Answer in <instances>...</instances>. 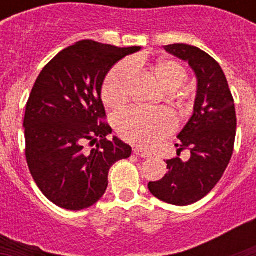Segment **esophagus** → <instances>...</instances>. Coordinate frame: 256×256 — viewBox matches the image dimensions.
<instances>
[{
  "label": "esophagus",
  "instance_id": "esophagus-1",
  "mask_svg": "<svg viewBox=\"0 0 256 256\" xmlns=\"http://www.w3.org/2000/svg\"><path fill=\"white\" fill-rule=\"evenodd\" d=\"M133 152H134L137 156H140V158H144V159H148V158H151L150 152H148V151H144V150H141V148H133Z\"/></svg>",
  "mask_w": 256,
  "mask_h": 256
}]
</instances>
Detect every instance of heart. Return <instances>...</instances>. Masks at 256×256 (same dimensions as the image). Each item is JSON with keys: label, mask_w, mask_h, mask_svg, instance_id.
Instances as JSON below:
<instances>
[{"label": "heart", "mask_w": 256, "mask_h": 256, "mask_svg": "<svg viewBox=\"0 0 256 256\" xmlns=\"http://www.w3.org/2000/svg\"><path fill=\"white\" fill-rule=\"evenodd\" d=\"M141 65L138 60L133 61V66ZM151 76L165 92H174L187 80L184 68L177 61L162 58L150 66ZM132 78V66L126 62L118 65L108 73L102 87V100L108 106L119 108L126 102L130 94ZM116 126L119 134L126 141L150 148L164 138L174 130L172 115L162 110L148 112L141 108H132L118 116Z\"/></svg>", "instance_id": "obj_1"}]
</instances>
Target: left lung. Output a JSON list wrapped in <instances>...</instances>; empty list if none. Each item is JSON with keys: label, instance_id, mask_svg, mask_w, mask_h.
Wrapping results in <instances>:
<instances>
[{"label": "left lung", "instance_id": "left-lung-1", "mask_svg": "<svg viewBox=\"0 0 256 256\" xmlns=\"http://www.w3.org/2000/svg\"><path fill=\"white\" fill-rule=\"evenodd\" d=\"M164 50L188 62L195 73L196 97L194 114L177 136V155L187 148L191 156L166 160L160 180L148 183L155 198L177 206H186L209 194L224 173L234 154L236 110L232 94L220 65L195 46L176 44Z\"/></svg>", "mask_w": 256, "mask_h": 256}]
</instances>
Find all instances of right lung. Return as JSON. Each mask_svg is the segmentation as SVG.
Wrapping results in <instances>:
<instances>
[{"mask_svg": "<svg viewBox=\"0 0 256 256\" xmlns=\"http://www.w3.org/2000/svg\"><path fill=\"white\" fill-rule=\"evenodd\" d=\"M141 47H119L91 40L58 52L44 68L26 102V156L32 177L51 202L82 210L100 200L108 170L130 158L132 148L102 123L104 80L112 66ZM87 140L96 148L87 152Z\"/></svg>", "mask_w": 256, "mask_h": 256, "instance_id": "right-lung-1", "label": "right lung"}]
</instances>
